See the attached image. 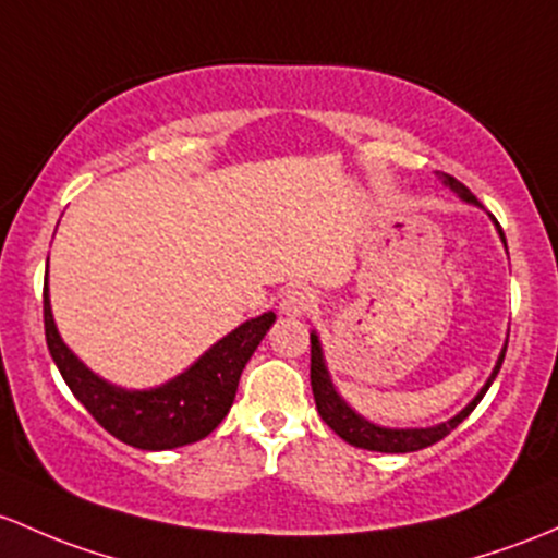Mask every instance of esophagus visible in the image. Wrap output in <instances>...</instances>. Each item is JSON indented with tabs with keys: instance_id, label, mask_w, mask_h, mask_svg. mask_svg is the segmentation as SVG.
I'll list each match as a JSON object with an SVG mask.
<instances>
[{
	"instance_id": "1",
	"label": "esophagus",
	"mask_w": 558,
	"mask_h": 558,
	"mask_svg": "<svg viewBox=\"0 0 558 558\" xmlns=\"http://www.w3.org/2000/svg\"><path fill=\"white\" fill-rule=\"evenodd\" d=\"M313 307L315 294L310 289H304V286H294V289H289L280 296V313L289 315V318H302V315H307Z\"/></svg>"
}]
</instances>
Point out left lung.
I'll list each match as a JSON object with an SVG mask.
<instances>
[{
  "mask_svg": "<svg viewBox=\"0 0 558 558\" xmlns=\"http://www.w3.org/2000/svg\"><path fill=\"white\" fill-rule=\"evenodd\" d=\"M441 181L449 186L451 192H457V195H460V201L478 205V208H481L476 195H473V192L468 190L465 184H460L454 175L444 173ZM492 221H495V219H492ZM495 227H497V234H500V240L506 243V234H502L497 221H495ZM506 251H508V245H506ZM506 348H508V342H506ZM506 348H502V353H500V357H497L495 368H492L489 379H486L484 387H481V390L476 392V398H473V401L468 403L462 412H457L451 420L438 422V425H433V427H385V425H377V422L361 417V414H357L355 409L350 407V403L344 401L342 396H339V390L333 387L331 374H328L324 348H320V337L313 331V333H310V383H313L315 407H318V414L324 417L326 425L331 427V430L337 433L342 441L353 444V447H357V449L387 451V454H407V451H417V449L433 447V444L441 441L444 436H449V433L454 430V427L460 425V422L465 420L468 414H471L473 409L478 407V401L484 398V392L489 390V385L495 383L497 372H500L502 357H506Z\"/></svg>",
  "mask_w": 558,
  "mask_h": 558,
  "instance_id": "obj_1",
  "label": "left lung"
}]
</instances>
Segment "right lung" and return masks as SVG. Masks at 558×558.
Segmentation results:
<instances>
[{
    "label": "right lung",
    "instance_id": "add662e5",
    "mask_svg": "<svg viewBox=\"0 0 558 558\" xmlns=\"http://www.w3.org/2000/svg\"><path fill=\"white\" fill-rule=\"evenodd\" d=\"M272 324L275 313L256 315L210 344L190 368L168 383L146 390H128L98 377L69 350L52 320L45 275V339L63 383L104 430L128 447L146 451L186 447L219 427L232 409L245 363Z\"/></svg>",
    "mask_w": 558,
    "mask_h": 558
}]
</instances>
